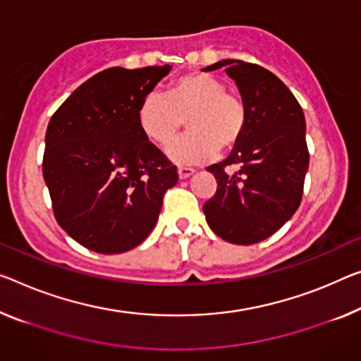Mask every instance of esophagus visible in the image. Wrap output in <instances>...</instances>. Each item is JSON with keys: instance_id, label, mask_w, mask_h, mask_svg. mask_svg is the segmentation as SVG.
<instances>
[{"instance_id": "34e87169", "label": "esophagus", "mask_w": 361, "mask_h": 361, "mask_svg": "<svg viewBox=\"0 0 361 361\" xmlns=\"http://www.w3.org/2000/svg\"><path fill=\"white\" fill-rule=\"evenodd\" d=\"M193 173H195V169H192V168H179V169H177L179 179H187V177H190Z\"/></svg>"}]
</instances>
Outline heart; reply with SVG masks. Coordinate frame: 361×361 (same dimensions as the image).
<instances>
[{"instance_id":"b5f03b06","label":"heart","mask_w":361,"mask_h":361,"mask_svg":"<svg viewBox=\"0 0 361 361\" xmlns=\"http://www.w3.org/2000/svg\"><path fill=\"white\" fill-rule=\"evenodd\" d=\"M188 121L189 135L166 148L177 166H198L231 153L242 140L248 113L240 97L223 80L190 72L171 82L166 92L148 93L137 111L138 127L149 142L166 147Z\"/></svg>"}]
</instances>
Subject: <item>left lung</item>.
<instances>
[{
  "mask_svg": "<svg viewBox=\"0 0 361 361\" xmlns=\"http://www.w3.org/2000/svg\"><path fill=\"white\" fill-rule=\"evenodd\" d=\"M221 68L235 82L248 121L229 157L207 168L218 188L203 213L216 235L252 245L279 231L300 207L310 161L307 126L297 98L273 72L238 59L203 71ZM229 167L236 171L231 173Z\"/></svg>",
  "mask_w": 361,
  "mask_h": 361,
  "instance_id": "8db88e82",
  "label": "left lung"
}]
</instances>
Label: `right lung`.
I'll return each mask as SVG.
<instances>
[{"label":"right lung","instance_id":"obj_1","mask_svg":"<svg viewBox=\"0 0 361 361\" xmlns=\"http://www.w3.org/2000/svg\"><path fill=\"white\" fill-rule=\"evenodd\" d=\"M173 69L109 68L84 82L49 121L43 179L58 224L97 253L137 247L157 224L176 166L138 127L142 99Z\"/></svg>","mask_w":361,"mask_h":361}]
</instances>
